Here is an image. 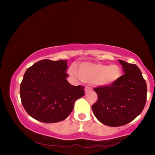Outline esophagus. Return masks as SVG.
<instances>
[{"mask_svg":"<svg viewBox=\"0 0 155 155\" xmlns=\"http://www.w3.org/2000/svg\"><path fill=\"white\" fill-rule=\"evenodd\" d=\"M91 90H92V88L90 87H86L85 89H84V91H85L86 93L90 92V91H91Z\"/></svg>","mask_w":155,"mask_h":155,"instance_id":"esophagus-1","label":"esophagus"}]
</instances>
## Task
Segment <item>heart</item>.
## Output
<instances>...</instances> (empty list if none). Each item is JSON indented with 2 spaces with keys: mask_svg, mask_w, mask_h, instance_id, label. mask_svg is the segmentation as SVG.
Instances as JSON below:
<instances>
[{
  "mask_svg": "<svg viewBox=\"0 0 155 155\" xmlns=\"http://www.w3.org/2000/svg\"><path fill=\"white\" fill-rule=\"evenodd\" d=\"M69 73L84 82H94L97 86L109 87L117 82L121 76V69L116 64L107 65L84 62L78 65V71L72 67L69 69Z\"/></svg>",
  "mask_w": 155,
  "mask_h": 155,
  "instance_id": "b5f03b06",
  "label": "heart"
}]
</instances>
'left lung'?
<instances>
[{
    "label": "left lung",
    "mask_w": 155,
    "mask_h": 155,
    "mask_svg": "<svg viewBox=\"0 0 155 155\" xmlns=\"http://www.w3.org/2000/svg\"><path fill=\"white\" fill-rule=\"evenodd\" d=\"M124 74L109 87L94 89L98 99L92 106L94 116L108 126L126 125L140 115L147 100V84L136 65L118 60Z\"/></svg>",
    "instance_id": "obj_1"
}]
</instances>
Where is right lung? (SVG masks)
<instances>
[{
	"instance_id": "add662e5",
	"label": "right lung",
	"mask_w": 155,
	"mask_h": 155,
	"mask_svg": "<svg viewBox=\"0 0 155 155\" xmlns=\"http://www.w3.org/2000/svg\"><path fill=\"white\" fill-rule=\"evenodd\" d=\"M67 60L44 59L29 67L20 84L21 101L25 111L39 121L51 124L65 120L75 101L84 94L83 86L67 81Z\"/></svg>"
}]
</instances>
